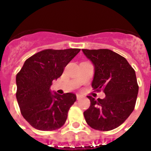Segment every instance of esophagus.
Masks as SVG:
<instances>
[{"label": "esophagus", "instance_id": "1", "mask_svg": "<svg viewBox=\"0 0 151 151\" xmlns=\"http://www.w3.org/2000/svg\"><path fill=\"white\" fill-rule=\"evenodd\" d=\"M83 96H81L80 95V94H77V100H80V99H81L82 98H83Z\"/></svg>", "mask_w": 151, "mask_h": 151}]
</instances>
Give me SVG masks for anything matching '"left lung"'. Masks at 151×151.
Returning a JSON list of instances; mask_svg holds the SVG:
<instances>
[{
	"instance_id": "left-lung-1",
	"label": "left lung",
	"mask_w": 151,
	"mask_h": 151,
	"mask_svg": "<svg viewBox=\"0 0 151 151\" xmlns=\"http://www.w3.org/2000/svg\"><path fill=\"white\" fill-rule=\"evenodd\" d=\"M82 50L94 66L91 85L106 95L97 100L88 96L91 105L83 113L85 121L96 130H112L134 109L139 91L135 71L125 58L110 50Z\"/></svg>"
}]
</instances>
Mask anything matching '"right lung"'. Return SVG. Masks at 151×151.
Returning a JSON list of instances; mask_svg holds the SVG:
<instances>
[{"label":"right lung","instance_id":"1","mask_svg":"<svg viewBox=\"0 0 151 151\" xmlns=\"http://www.w3.org/2000/svg\"><path fill=\"white\" fill-rule=\"evenodd\" d=\"M80 51V49L45 50L27 59L17 74L16 97L21 113L35 129L53 131L66 122L76 95L52 93L50 87Z\"/></svg>","mask_w":151,"mask_h":151}]
</instances>
